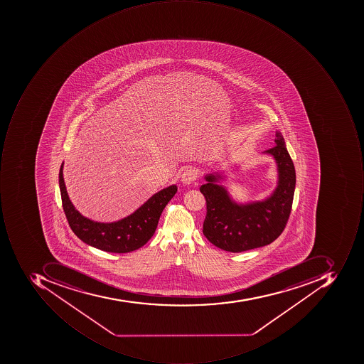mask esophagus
<instances>
[{
  "label": "esophagus",
  "instance_id": "34e87169",
  "mask_svg": "<svg viewBox=\"0 0 364 364\" xmlns=\"http://www.w3.org/2000/svg\"><path fill=\"white\" fill-rule=\"evenodd\" d=\"M197 179V171L195 168H187L181 175V183L183 185H191Z\"/></svg>",
  "mask_w": 364,
  "mask_h": 364
}]
</instances>
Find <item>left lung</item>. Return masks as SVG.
<instances>
[{
	"mask_svg": "<svg viewBox=\"0 0 364 364\" xmlns=\"http://www.w3.org/2000/svg\"><path fill=\"white\" fill-rule=\"evenodd\" d=\"M276 146L264 151L276 161L278 183L266 199L240 203L221 185L225 176L220 171L207 173V183L200 191L207 201L203 234L216 247L230 252H246L269 245L284 230L292 209L295 168L280 131Z\"/></svg>",
	"mask_w": 364,
	"mask_h": 364,
	"instance_id": "obj_1",
	"label": "left lung"
}]
</instances>
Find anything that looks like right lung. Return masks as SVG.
Wrapping results in <instances>:
<instances>
[{
  "mask_svg": "<svg viewBox=\"0 0 364 364\" xmlns=\"http://www.w3.org/2000/svg\"><path fill=\"white\" fill-rule=\"evenodd\" d=\"M59 186L62 205L74 234L92 247L116 254L134 252L145 245L154 235L163 210L177 193L176 185L168 186L154 193L130 215L104 223L88 219L75 209L65 188L63 163L60 167Z\"/></svg>",
  "mask_w": 364,
  "mask_h": 364,
  "instance_id": "1",
  "label": "right lung"
}]
</instances>
